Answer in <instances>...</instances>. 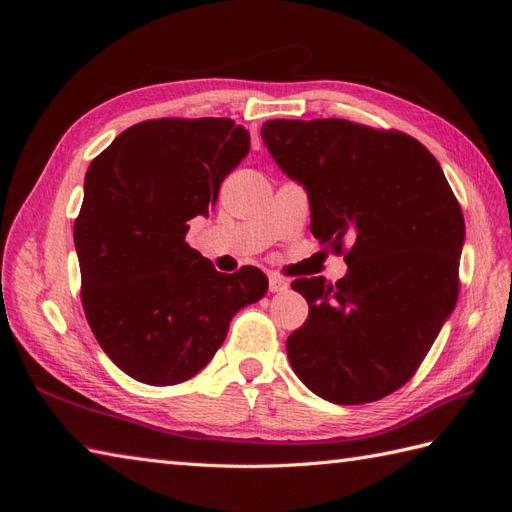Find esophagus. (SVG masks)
<instances>
[{"label":"esophagus","instance_id":"obj_1","mask_svg":"<svg viewBox=\"0 0 512 512\" xmlns=\"http://www.w3.org/2000/svg\"><path fill=\"white\" fill-rule=\"evenodd\" d=\"M290 288V284L280 275H269V290L271 292H286Z\"/></svg>","mask_w":512,"mask_h":512}]
</instances>
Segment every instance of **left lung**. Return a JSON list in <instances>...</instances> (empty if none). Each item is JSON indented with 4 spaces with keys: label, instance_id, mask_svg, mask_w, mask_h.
Here are the masks:
<instances>
[{
    "label": "left lung",
    "instance_id": "left-lung-1",
    "mask_svg": "<svg viewBox=\"0 0 512 512\" xmlns=\"http://www.w3.org/2000/svg\"><path fill=\"white\" fill-rule=\"evenodd\" d=\"M273 160L301 183L314 237L346 252L335 284L301 277L309 316L290 333L294 374L342 406L378 401L423 363L459 292L466 224L438 160L401 132L346 119L262 123Z\"/></svg>",
    "mask_w": 512,
    "mask_h": 512
}]
</instances>
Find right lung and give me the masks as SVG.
<instances>
[{"instance_id":"obj_1","label":"right lung","mask_w":512,"mask_h":512,"mask_svg":"<svg viewBox=\"0 0 512 512\" xmlns=\"http://www.w3.org/2000/svg\"><path fill=\"white\" fill-rule=\"evenodd\" d=\"M247 151L250 132L226 117L149 119L87 168L74 222L83 309L108 359L138 382L196 376L232 316L265 297V273H220L185 243Z\"/></svg>"}]
</instances>
